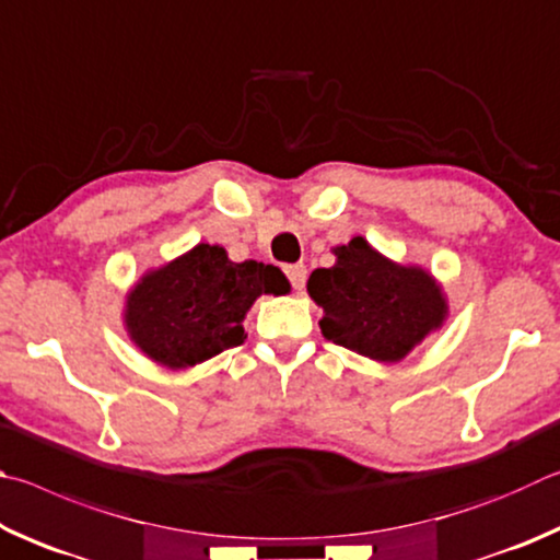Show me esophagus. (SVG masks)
Here are the masks:
<instances>
[{"mask_svg": "<svg viewBox=\"0 0 560 560\" xmlns=\"http://www.w3.org/2000/svg\"><path fill=\"white\" fill-rule=\"evenodd\" d=\"M285 275L288 280L292 282V288L295 290H302L305 288V280H307V268L302 262H295V265H288L285 268Z\"/></svg>", "mask_w": 560, "mask_h": 560, "instance_id": "obj_1", "label": "esophagus"}]
</instances>
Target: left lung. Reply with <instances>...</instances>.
I'll return each instance as SVG.
<instances>
[{
	"label": "left lung",
	"mask_w": 560,
	"mask_h": 560,
	"mask_svg": "<svg viewBox=\"0 0 560 560\" xmlns=\"http://www.w3.org/2000/svg\"><path fill=\"white\" fill-rule=\"evenodd\" d=\"M331 268L310 275L307 292L325 310L319 327L335 345L396 364L447 319L443 285L420 265H400L361 235L335 248Z\"/></svg>",
	"instance_id": "obj_1"
}]
</instances>
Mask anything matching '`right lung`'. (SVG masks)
<instances>
[{
    "label": "right lung",
    "instance_id": "add662e5",
    "mask_svg": "<svg viewBox=\"0 0 560 560\" xmlns=\"http://www.w3.org/2000/svg\"><path fill=\"white\" fill-rule=\"evenodd\" d=\"M288 292L285 272L275 265L233 262L221 245L199 243L135 282L122 322L154 364L189 369L241 345L243 319L260 295Z\"/></svg>",
    "mask_w": 560,
    "mask_h": 560
}]
</instances>
